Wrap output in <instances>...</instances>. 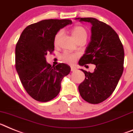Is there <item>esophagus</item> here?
I'll list each match as a JSON object with an SVG mask.
<instances>
[{"instance_id": "1", "label": "esophagus", "mask_w": 133, "mask_h": 133, "mask_svg": "<svg viewBox=\"0 0 133 133\" xmlns=\"http://www.w3.org/2000/svg\"><path fill=\"white\" fill-rule=\"evenodd\" d=\"M76 68H75V67H71V71H76Z\"/></svg>"}]
</instances>
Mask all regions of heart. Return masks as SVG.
Instances as JSON below:
<instances>
[{
	"label": "heart",
	"instance_id": "b5f03b06",
	"mask_svg": "<svg viewBox=\"0 0 133 133\" xmlns=\"http://www.w3.org/2000/svg\"><path fill=\"white\" fill-rule=\"evenodd\" d=\"M71 33L73 35L74 38L76 41H79V39H86L87 38L88 33L87 31L84 26H74L72 30ZM62 31H59L56 33L54 37V44L55 45H57L59 43L60 37L62 35ZM78 57V55L75 54H71V53L64 52L61 55V59L64 62L66 63H73L74 62L76 61V59Z\"/></svg>",
	"mask_w": 133,
	"mask_h": 133
}]
</instances>
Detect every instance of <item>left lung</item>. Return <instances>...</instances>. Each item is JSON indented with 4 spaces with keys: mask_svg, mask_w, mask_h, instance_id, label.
Here are the masks:
<instances>
[{
    "mask_svg": "<svg viewBox=\"0 0 133 133\" xmlns=\"http://www.w3.org/2000/svg\"><path fill=\"white\" fill-rule=\"evenodd\" d=\"M92 25L91 41L79 61L80 65L95 64L94 72L82 70L85 79L78 86L84 100L98 104L115 91L124 70V52L119 37L110 25L95 18H78ZM88 66V65H87Z\"/></svg>",
    "mask_w": 133,
    "mask_h": 133,
    "instance_id": "left-lung-1",
    "label": "left lung"
}]
</instances>
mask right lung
<instances>
[{
    "instance_id": "add662e5",
    "label": "right lung",
    "mask_w": 133,
    "mask_h": 133,
    "mask_svg": "<svg viewBox=\"0 0 133 133\" xmlns=\"http://www.w3.org/2000/svg\"><path fill=\"white\" fill-rule=\"evenodd\" d=\"M69 24L70 19L41 21L26 26L17 41L15 68L27 94L37 101L48 102L57 96L62 79L70 72L65 63L51 66L45 58L54 52L56 33Z\"/></svg>"
}]
</instances>
